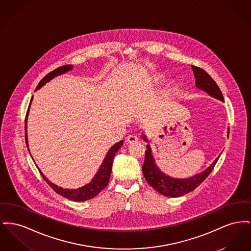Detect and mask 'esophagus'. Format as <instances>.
I'll return each instance as SVG.
<instances>
[{
    "mask_svg": "<svg viewBox=\"0 0 251 251\" xmlns=\"http://www.w3.org/2000/svg\"><path fill=\"white\" fill-rule=\"evenodd\" d=\"M137 140H138V138H137L135 135H133V134L129 135V136L126 138V142H127L128 144H132V143H134V142H136Z\"/></svg>",
    "mask_w": 251,
    "mask_h": 251,
    "instance_id": "1",
    "label": "esophagus"
}]
</instances>
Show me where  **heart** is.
I'll return each mask as SVG.
<instances>
[{"instance_id":"heart-1","label":"heart","mask_w":251,"mask_h":251,"mask_svg":"<svg viewBox=\"0 0 251 251\" xmlns=\"http://www.w3.org/2000/svg\"><path fill=\"white\" fill-rule=\"evenodd\" d=\"M165 80L164 76L162 74H155L153 75V81L155 83H162L163 81ZM177 88L176 82H172L170 85H169V88H168V92L169 93H173L176 91V89Z\"/></svg>"}]
</instances>
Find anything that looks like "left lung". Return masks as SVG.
Segmentation results:
<instances>
[{
    "mask_svg": "<svg viewBox=\"0 0 251 251\" xmlns=\"http://www.w3.org/2000/svg\"><path fill=\"white\" fill-rule=\"evenodd\" d=\"M192 68L195 76L196 88L205 91L210 97L224 101L221 90L212 79V77L202 68L194 65H192ZM228 133L229 129L227 130V134ZM142 138L144 141L149 143V139L145 133L142 134ZM146 147L147 150L145 151V160L142 166V173L144 177L150 186H151L159 193L169 197H180L195 190L209 176L220 157L219 155L205 171L193 176L189 178H175L165 175L162 171H160L155 163L150 144H148Z\"/></svg>",
    "mask_w": 251,
    "mask_h": 251,
    "instance_id": "left-lung-1",
    "label": "left lung"
}]
</instances>
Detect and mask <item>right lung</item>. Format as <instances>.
Wrapping results in <instances>:
<instances>
[{
    "label": "right lung",
    "mask_w": 251,
    "mask_h": 251,
    "mask_svg": "<svg viewBox=\"0 0 251 251\" xmlns=\"http://www.w3.org/2000/svg\"><path fill=\"white\" fill-rule=\"evenodd\" d=\"M73 69V66L71 64L69 65H63L61 67H59L57 69H55L54 71L50 72L49 74L46 75L45 77L40 81L39 85L37 86L36 91L42 88L44 85H45L47 82H49L51 79H53L54 77L58 76L59 75L64 74L68 71H71ZM33 100V97L31 98L30 100L29 107H28V111H27V115H26V120H25V142L26 145L28 147V139H27V116L29 114L30 106H31V102ZM123 145V140L119 141L117 144H115L114 146H112L111 149L108 151L107 154L104 157V160L101 163L99 171L97 172V174L95 175V176L93 177V179L91 180V182L78 188V189H62L61 187L57 186L56 184L50 182L48 180V178L45 176V175L41 172V170L38 168V170L40 171L42 176L44 177L46 183L55 191L59 195L71 200V201H75V202H82V201H86L89 199L94 198L95 196H97L100 192H101L105 187L108 185V182L110 180V176H111V173H112V167H113V160L114 157L117 153L118 150L121 148ZM29 151V148H28ZM33 159V157H32Z\"/></svg>",
    "instance_id": "right-lung-1"
}]
</instances>
